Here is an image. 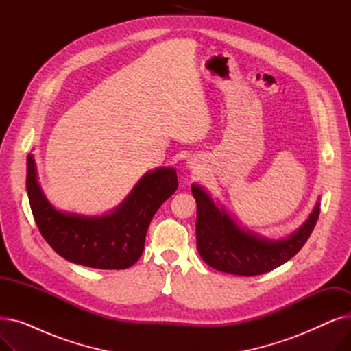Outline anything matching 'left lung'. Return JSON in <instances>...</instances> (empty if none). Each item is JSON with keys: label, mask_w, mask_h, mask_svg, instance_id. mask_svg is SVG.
<instances>
[{"label": "left lung", "mask_w": 351, "mask_h": 351, "mask_svg": "<svg viewBox=\"0 0 351 351\" xmlns=\"http://www.w3.org/2000/svg\"><path fill=\"white\" fill-rule=\"evenodd\" d=\"M196 199V246L202 259L210 267L237 276H257L282 266L307 242L315 229L320 202H317L304 225L283 241H267L239 229L234 220L216 208L210 196L193 185Z\"/></svg>", "instance_id": "left-lung-1"}]
</instances>
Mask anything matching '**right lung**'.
I'll use <instances>...</instances> for the list:
<instances>
[{
	"instance_id": "add662e5",
	"label": "right lung",
	"mask_w": 351,
	"mask_h": 351,
	"mask_svg": "<svg viewBox=\"0 0 351 351\" xmlns=\"http://www.w3.org/2000/svg\"><path fill=\"white\" fill-rule=\"evenodd\" d=\"M176 189L175 169L159 168L145 175L114 213L101 217L62 213L45 199L36 182L34 158H27V192L43 237L64 259L94 269L119 270L135 265L154 215Z\"/></svg>"
}]
</instances>
